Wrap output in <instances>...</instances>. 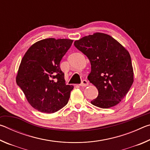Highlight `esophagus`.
<instances>
[{
    "label": "esophagus",
    "instance_id": "obj_1",
    "mask_svg": "<svg viewBox=\"0 0 150 150\" xmlns=\"http://www.w3.org/2000/svg\"><path fill=\"white\" fill-rule=\"evenodd\" d=\"M79 85L81 87H87V86L88 85V82L86 79H84L82 81V82H81V83Z\"/></svg>",
    "mask_w": 150,
    "mask_h": 150
}]
</instances>
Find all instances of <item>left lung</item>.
<instances>
[{
    "mask_svg": "<svg viewBox=\"0 0 150 150\" xmlns=\"http://www.w3.org/2000/svg\"><path fill=\"white\" fill-rule=\"evenodd\" d=\"M74 45L91 62V71L87 78L98 91L91 104L102 108L117 105L134 82L128 50L110 35L100 32L76 40Z\"/></svg>",
    "mask_w": 150,
    "mask_h": 150,
    "instance_id": "left-lung-1",
    "label": "left lung"
}]
</instances>
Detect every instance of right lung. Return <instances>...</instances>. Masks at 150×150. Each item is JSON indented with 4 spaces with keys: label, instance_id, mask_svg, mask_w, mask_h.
Wrapping results in <instances>:
<instances>
[{
    "label": "right lung",
    "instance_id": "add662e5",
    "mask_svg": "<svg viewBox=\"0 0 150 150\" xmlns=\"http://www.w3.org/2000/svg\"><path fill=\"white\" fill-rule=\"evenodd\" d=\"M73 42L70 39L40 40L29 47L22 59L16 83L35 110L54 113L69 101L73 86L65 84L59 64Z\"/></svg>",
    "mask_w": 150,
    "mask_h": 150
}]
</instances>
